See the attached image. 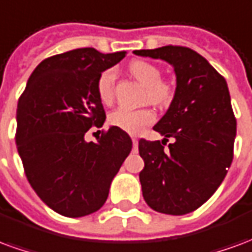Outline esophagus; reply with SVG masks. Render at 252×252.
I'll use <instances>...</instances> for the list:
<instances>
[{"label":"esophagus","instance_id":"1","mask_svg":"<svg viewBox=\"0 0 252 252\" xmlns=\"http://www.w3.org/2000/svg\"><path fill=\"white\" fill-rule=\"evenodd\" d=\"M137 143H139V142H137L136 137H132V144H133V147H135V150H136V148H137Z\"/></svg>","mask_w":252,"mask_h":252}]
</instances>
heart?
<instances>
[{"label":"heart","mask_w":252,"mask_h":252,"mask_svg":"<svg viewBox=\"0 0 252 252\" xmlns=\"http://www.w3.org/2000/svg\"><path fill=\"white\" fill-rule=\"evenodd\" d=\"M129 70L142 83L147 86L146 98L159 106L170 104L175 95L174 83L162 78V71L157 64L147 61H133L129 64ZM115 82L116 70L106 68L99 72L95 81V90L99 101L105 105L113 102L115 98ZM157 120V113L151 108H140V109H131L126 106H119L112 110L108 116L110 126L120 128L121 131L128 133H139L144 126L153 124Z\"/></svg>","instance_id":"heart-1"}]
</instances>
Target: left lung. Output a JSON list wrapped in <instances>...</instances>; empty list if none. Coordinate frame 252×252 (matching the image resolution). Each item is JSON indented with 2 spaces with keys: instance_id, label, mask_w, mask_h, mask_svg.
<instances>
[{
  "instance_id": "8db88e82",
  "label": "left lung",
  "mask_w": 252,
  "mask_h": 252,
  "mask_svg": "<svg viewBox=\"0 0 252 252\" xmlns=\"http://www.w3.org/2000/svg\"><path fill=\"white\" fill-rule=\"evenodd\" d=\"M140 57L174 66L177 89L154 129L164 139L139 140L144 169L139 178L150 208L166 215L198 209L220 186L233 159L236 119L227 81L191 48L164 46L136 50ZM169 137L176 142L164 147Z\"/></svg>"
}]
</instances>
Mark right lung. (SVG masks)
I'll return each instance as SVG.
<instances>
[{
	"mask_svg": "<svg viewBox=\"0 0 252 252\" xmlns=\"http://www.w3.org/2000/svg\"><path fill=\"white\" fill-rule=\"evenodd\" d=\"M126 54L78 48L47 58L20 95L14 139L27 180L62 216L98 211L131 153V137L116 126L101 131L95 143L85 140V133L101 128L106 117L95 90L99 72Z\"/></svg>",
	"mask_w": 252,
	"mask_h": 252,
	"instance_id": "1",
	"label": "right lung"
}]
</instances>
